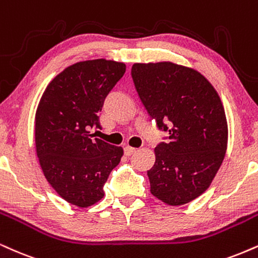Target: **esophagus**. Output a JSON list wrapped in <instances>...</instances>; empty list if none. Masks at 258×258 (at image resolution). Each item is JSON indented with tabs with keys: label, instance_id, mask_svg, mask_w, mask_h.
<instances>
[{
	"label": "esophagus",
	"instance_id": "1",
	"mask_svg": "<svg viewBox=\"0 0 258 258\" xmlns=\"http://www.w3.org/2000/svg\"><path fill=\"white\" fill-rule=\"evenodd\" d=\"M123 153H125L126 156H131V155L136 153V149L131 147H125L123 148Z\"/></svg>",
	"mask_w": 258,
	"mask_h": 258
}]
</instances>
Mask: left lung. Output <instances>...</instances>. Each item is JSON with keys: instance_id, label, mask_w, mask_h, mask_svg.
<instances>
[{"instance_id": "obj_1", "label": "left lung", "mask_w": 258, "mask_h": 258, "mask_svg": "<svg viewBox=\"0 0 258 258\" xmlns=\"http://www.w3.org/2000/svg\"><path fill=\"white\" fill-rule=\"evenodd\" d=\"M131 74L149 115L168 132L148 170L150 192L169 206L188 203L209 187L225 157L221 99L201 73L172 62L135 63Z\"/></svg>"}]
</instances>
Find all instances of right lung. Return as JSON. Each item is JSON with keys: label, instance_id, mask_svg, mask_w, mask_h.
Segmentation results:
<instances>
[{"label": "right lung", "instance_id": "add662e5", "mask_svg": "<svg viewBox=\"0 0 258 258\" xmlns=\"http://www.w3.org/2000/svg\"><path fill=\"white\" fill-rule=\"evenodd\" d=\"M122 62L104 58L67 67L46 86L36 113V150L46 180L64 201L86 208L103 197V185L123 150L90 135L101 128L104 99L125 74Z\"/></svg>", "mask_w": 258, "mask_h": 258}]
</instances>
